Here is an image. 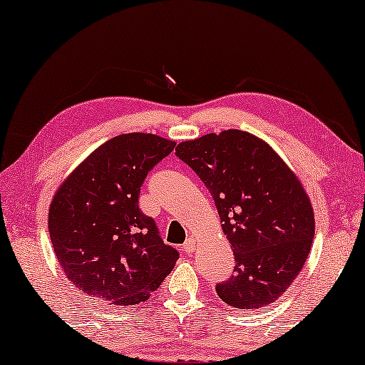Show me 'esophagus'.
I'll return each instance as SVG.
<instances>
[{"mask_svg": "<svg viewBox=\"0 0 365 365\" xmlns=\"http://www.w3.org/2000/svg\"><path fill=\"white\" fill-rule=\"evenodd\" d=\"M196 244H197V241H196V237L189 236V237L186 239V242H184V251H186L187 254H191V252H194V249H196Z\"/></svg>", "mask_w": 365, "mask_h": 365, "instance_id": "1", "label": "esophagus"}]
</instances>
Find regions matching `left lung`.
<instances>
[{
    "instance_id": "8db88e82",
    "label": "left lung",
    "mask_w": 365,
    "mask_h": 365,
    "mask_svg": "<svg viewBox=\"0 0 365 365\" xmlns=\"http://www.w3.org/2000/svg\"><path fill=\"white\" fill-rule=\"evenodd\" d=\"M176 154L211 192L236 259L217 296L237 309L276 302L306 264L316 229L301 179L266 141L241 129L182 141Z\"/></svg>"
}]
</instances>
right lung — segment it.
Wrapping results in <instances>:
<instances>
[{"label":"right lung","mask_w":365,"mask_h":365,"mask_svg":"<svg viewBox=\"0 0 365 365\" xmlns=\"http://www.w3.org/2000/svg\"><path fill=\"white\" fill-rule=\"evenodd\" d=\"M176 143L128 133L94 149L54 192L48 229L58 262L76 289L114 306L151 297L179 259L138 206L148 173Z\"/></svg>","instance_id":"right-lung-1"}]
</instances>
